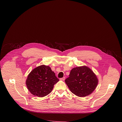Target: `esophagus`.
<instances>
[{"label": "esophagus", "mask_w": 122, "mask_h": 122, "mask_svg": "<svg viewBox=\"0 0 122 122\" xmlns=\"http://www.w3.org/2000/svg\"><path fill=\"white\" fill-rule=\"evenodd\" d=\"M60 80H61V81H64V80H65V77H63V78H60Z\"/></svg>", "instance_id": "esophagus-1"}]
</instances>
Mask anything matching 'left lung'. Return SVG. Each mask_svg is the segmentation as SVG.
I'll return each instance as SVG.
<instances>
[{
  "instance_id": "8db88e82",
  "label": "left lung",
  "mask_w": 122,
  "mask_h": 122,
  "mask_svg": "<svg viewBox=\"0 0 122 122\" xmlns=\"http://www.w3.org/2000/svg\"><path fill=\"white\" fill-rule=\"evenodd\" d=\"M65 82L73 94L79 97H85L95 90L98 80L91 69L83 66L72 68Z\"/></svg>"
}]
</instances>
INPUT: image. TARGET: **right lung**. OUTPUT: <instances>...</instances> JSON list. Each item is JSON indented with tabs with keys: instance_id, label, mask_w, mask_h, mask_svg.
I'll return each mask as SVG.
<instances>
[{
	"instance_id": "1",
	"label": "right lung",
	"mask_w": 122,
	"mask_h": 122,
	"mask_svg": "<svg viewBox=\"0 0 122 122\" xmlns=\"http://www.w3.org/2000/svg\"><path fill=\"white\" fill-rule=\"evenodd\" d=\"M59 81L51 67L44 65L34 68L26 80L27 88L31 94L42 97L49 94Z\"/></svg>"
}]
</instances>
